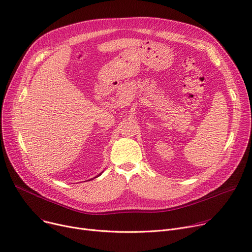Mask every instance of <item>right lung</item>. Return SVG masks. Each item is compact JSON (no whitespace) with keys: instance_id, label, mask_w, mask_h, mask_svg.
Segmentation results:
<instances>
[{"instance_id":"add662e5","label":"right lung","mask_w":252,"mask_h":252,"mask_svg":"<svg viewBox=\"0 0 252 252\" xmlns=\"http://www.w3.org/2000/svg\"><path fill=\"white\" fill-rule=\"evenodd\" d=\"M101 173H102V172H101ZM101 173H100V175H101ZM100 175H99V176H100ZM99 176H96V177H95V178H98V177H99Z\"/></svg>"}]
</instances>
